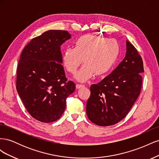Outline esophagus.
I'll return each mask as SVG.
<instances>
[{"mask_svg": "<svg viewBox=\"0 0 159 159\" xmlns=\"http://www.w3.org/2000/svg\"><path fill=\"white\" fill-rule=\"evenodd\" d=\"M75 87L77 89H80V88H84L85 85H81V84H76Z\"/></svg>", "mask_w": 159, "mask_h": 159, "instance_id": "esophagus-1", "label": "esophagus"}]
</instances>
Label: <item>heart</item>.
<instances>
[{"mask_svg":"<svg viewBox=\"0 0 159 159\" xmlns=\"http://www.w3.org/2000/svg\"><path fill=\"white\" fill-rule=\"evenodd\" d=\"M119 54V46L114 39L86 34L75 42L74 48H68L63 54V64L67 71L74 74L83 59L85 64L75 78L84 82L92 78L108 73L116 62Z\"/></svg>","mask_w":159,"mask_h":159,"instance_id":"b5f03b06","label":"heart"}]
</instances>
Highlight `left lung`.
I'll return each instance as SVG.
<instances>
[{
  "label": "left lung",
  "mask_w": 159,
  "mask_h": 159,
  "mask_svg": "<svg viewBox=\"0 0 159 159\" xmlns=\"http://www.w3.org/2000/svg\"><path fill=\"white\" fill-rule=\"evenodd\" d=\"M126 44L123 60L109 75L90 87L86 113L98 125L110 126L121 121L140 94L143 60L132 44L127 40Z\"/></svg>",
  "instance_id": "left-lung-1"
}]
</instances>
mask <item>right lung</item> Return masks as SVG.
Masks as SVG:
<instances>
[{"instance_id":"obj_1","label":"right lung","mask_w":159,"mask_h":159,"mask_svg":"<svg viewBox=\"0 0 159 159\" xmlns=\"http://www.w3.org/2000/svg\"><path fill=\"white\" fill-rule=\"evenodd\" d=\"M71 35L50 30L32 38L18 61L16 89L31 116L43 123L54 122L66 109V99L75 84L67 80L60 46Z\"/></svg>"}]
</instances>
